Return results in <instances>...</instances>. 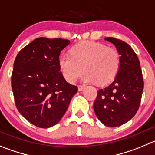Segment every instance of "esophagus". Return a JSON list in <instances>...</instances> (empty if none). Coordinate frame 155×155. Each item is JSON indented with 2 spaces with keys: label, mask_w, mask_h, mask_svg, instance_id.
<instances>
[{
  "label": "esophagus",
  "mask_w": 155,
  "mask_h": 155,
  "mask_svg": "<svg viewBox=\"0 0 155 155\" xmlns=\"http://www.w3.org/2000/svg\"><path fill=\"white\" fill-rule=\"evenodd\" d=\"M85 89V86H78V90L82 91Z\"/></svg>",
  "instance_id": "34e87169"
}]
</instances>
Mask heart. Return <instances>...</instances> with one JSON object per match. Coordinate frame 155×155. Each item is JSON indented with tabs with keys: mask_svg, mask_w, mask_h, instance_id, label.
<instances>
[{
	"mask_svg": "<svg viewBox=\"0 0 155 155\" xmlns=\"http://www.w3.org/2000/svg\"><path fill=\"white\" fill-rule=\"evenodd\" d=\"M58 64L62 75L69 83L74 82L82 74L84 68L83 82H98L105 86L116 76L120 67V56L115 49L103 43L85 41L71 49L70 55H60Z\"/></svg>",
	"mask_w": 155,
	"mask_h": 155,
	"instance_id": "b5f03b06",
	"label": "heart"
}]
</instances>
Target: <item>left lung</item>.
<instances>
[{"label":"left lung","instance_id":"1","mask_svg":"<svg viewBox=\"0 0 155 155\" xmlns=\"http://www.w3.org/2000/svg\"><path fill=\"white\" fill-rule=\"evenodd\" d=\"M120 55V67L110 85L98 91L93 108L99 121L108 127L128 122L138 112L144 89L142 73L136 53L128 43L105 37Z\"/></svg>","mask_w":155,"mask_h":155}]
</instances>
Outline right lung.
<instances>
[{
  "instance_id": "right-lung-1",
  "label": "right lung",
  "mask_w": 155,
  "mask_h": 155,
  "mask_svg": "<svg viewBox=\"0 0 155 155\" xmlns=\"http://www.w3.org/2000/svg\"><path fill=\"white\" fill-rule=\"evenodd\" d=\"M69 43L62 38H37L19 52L14 60L11 86L16 107L39 128L57 124L78 91L66 82L58 64L60 53Z\"/></svg>"
}]
</instances>
